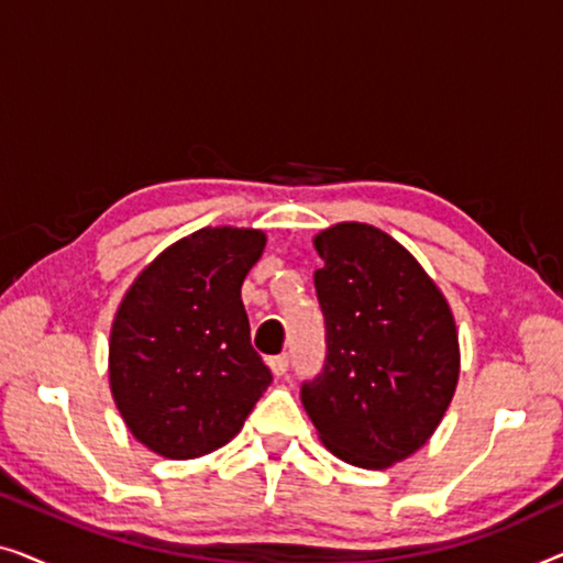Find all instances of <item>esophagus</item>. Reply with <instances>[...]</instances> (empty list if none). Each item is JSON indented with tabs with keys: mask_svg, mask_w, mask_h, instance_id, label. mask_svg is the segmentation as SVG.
Masks as SVG:
<instances>
[{
	"mask_svg": "<svg viewBox=\"0 0 563 563\" xmlns=\"http://www.w3.org/2000/svg\"><path fill=\"white\" fill-rule=\"evenodd\" d=\"M268 366H272L274 376H284V374H287V368H289V356H287V353L272 356V358H268Z\"/></svg>",
	"mask_w": 563,
	"mask_h": 563,
	"instance_id": "1",
	"label": "esophagus"
}]
</instances>
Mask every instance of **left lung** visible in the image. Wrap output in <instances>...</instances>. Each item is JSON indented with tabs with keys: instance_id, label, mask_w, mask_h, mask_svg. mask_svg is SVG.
Here are the masks:
<instances>
[{
	"instance_id": "obj_1",
	"label": "left lung",
	"mask_w": 563,
	"mask_h": 563,
	"mask_svg": "<svg viewBox=\"0 0 563 563\" xmlns=\"http://www.w3.org/2000/svg\"><path fill=\"white\" fill-rule=\"evenodd\" d=\"M325 366L302 384L320 441L345 464L387 468L426 445L459 382L451 307L395 238L364 222L314 235Z\"/></svg>"
}]
</instances>
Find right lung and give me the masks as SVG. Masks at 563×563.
I'll list each match as a JSON object with an SVG mask.
<instances>
[{
    "label": "right lung",
    "instance_id": "1",
    "mask_svg": "<svg viewBox=\"0 0 563 563\" xmlns=\"http://www.w3.org/2000/svg\"><path fill=\"white\" fill-rule=\"evenodd\" d=\"M264 245L261 230H197L143 268L114 314V405L130 433L161 456L218 451L272 384L241 299Z\"/></svg>",
    "mask_w": 563,
    "mask_h": 563
}]
</instances>
